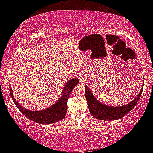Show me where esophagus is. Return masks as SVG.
I'll list each match as a JSON object with an SVG mask.
<instances>
[{"label":"esophagus","instance_id":"1","mask_svg":"<svg viewBox=\"0 0 153 153\" xmlns=\"http://www.w3.org/2000/svg\"><path fill=\"white\" fill-rule=\"evenodd\" d=\"M84 80V77L83 76H80L79 77V81L80 82H83Z\"/></svg>","mask_w":153,"mask_h":153}]
</instances>
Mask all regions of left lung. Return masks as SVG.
Segmentation results:
<instances>
[{
	"label": "left lung",
	"instance_id": "1",
	"mask_svg": "<svg viewBox=\"0 0 153 153\" xmlns=\"http://www.w3.org/2000/svg\"><path fill=\"white\" fill-rule=\"evenodd\" d=\"M85 88H86L85 92H86L88 107L91 115L98 120L112 121L123 117L135 107L141 97L143 86L139 94L133 101L121 107H110V106L102 104L94 97V96L88 89V87L85 86Z\"/></svg>",
	"mask_w": 153,
	"mask_h": 153
}]
</instances>
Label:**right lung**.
I'll return each instance as SVG.
<instances>
[{
  "label": "right lung",
  "mask_w": 153,
  "mask_h": 153,
  "mask_svg": "<svg viewBox=\"0 0 153 153\" xmlns=\"http://www.w3.org/2000/svg\"><path fill=\"white\" fill-rule=\"evenodd\" d=\"M79 83L77 78H73L65 84L63 92L59 101L47 109L42 111H30L23 108L14 98L11 87H9L10 94L14 103L21 112L24 115L36 123L40 124H49L59 121L65 118L66 115L67 105V102L69 95L73 90L75 86Z\"/></svg>",
  "instance_id": "right-lung-1"
}]
</instances>
